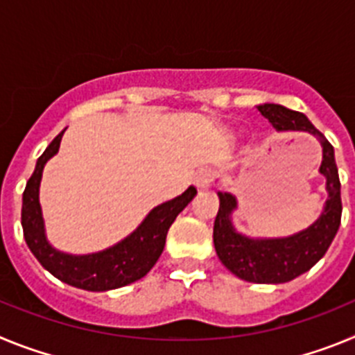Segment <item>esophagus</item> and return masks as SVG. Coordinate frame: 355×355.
<instances>
[{
    "mask_svg": "<svg viewBox=\"0 0 355 355\" xmlns=\"http://www.w3.org/2000/svg\"><path fill=\"white\" fill-rule=\"evenodd\" d=\"M213 180H215V172H213L211 168L205 167L200 168V171H197L196 178H193V183H196V187L200 188V190H206V188L211 187Z\"/></svg>",
    "mask_w": 355,
    "mask_h": 355,
    "instance_id": "obj_1",
    "label": "esophagus"
}]
</instances>
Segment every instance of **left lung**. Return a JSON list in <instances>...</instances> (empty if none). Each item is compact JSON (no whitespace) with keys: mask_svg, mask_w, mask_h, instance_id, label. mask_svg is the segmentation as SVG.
Wrapping results in <instances>:
<instances>
[{"mask_svg":"<svg viewBox=\"0 0 355 355\" xmlns=\"http://www.w3.org/2000/svg\"><path fill=\"white\" fill-rule=\"evenodd\" d=\"M258 112L277 131H307L315 135L322 144L324 159L320 172L327 180L329 199L318 220L302 233L281 240H250L241 236L231 225L229 213L236 208L231 193L218 192L220 208L213 224V243L220 261L229 270L249 283L279 284L299 277L324 258L329 245L338 233L341 222L340 175H338L334 149L307 117L281 105H259Z\"/></svg>","mask_w":355,"mask_h":355,"instance_id":"left-lung-1","label":"left lung"}]
</instances>
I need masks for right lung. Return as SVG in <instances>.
I'll return each mask as SVG.
<instances>
[{
  "label": "right lung",
  "instance_id": "right-lung-1",
  "mask_svg": "<svg viewBox=\"0 0 355 355\" xmlns=\"http://www.w3.org/2000/svg\"><path fill=\"white\" fill-rule=\"evenodd\" d=\"M62 135L64 131L55 137L48 149L44 150L24 188L21 224H23L24 240L28 247L46 270L51 272L56 279L81 290H115V288L139 281L158 261L159 254L165 247L168 227L175 220V216L183 211L184 206L193 199L197 190L190 187L183 196L156 206L133 234H130L126 240H122L112 249L89 254V256H71V254L58 252L49 245L44 236L39 184L46 162L58 153Z\"/></svg>",
  "mask_w": 355,
  "mask_h": 355
}]
</instances>
